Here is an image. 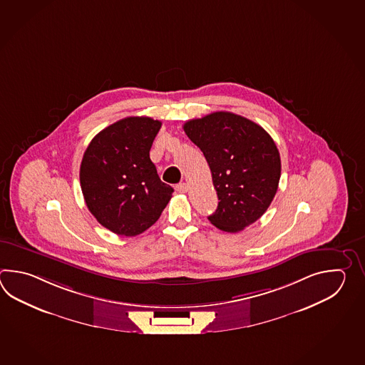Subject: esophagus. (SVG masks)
I'll return each mask as SVG.
<instances>
[{"label": "esophagus", "mask_w": 365, "mask_h": 365, "mask_svg": "<svg viewBox=\"0 0 365 365\" xmlns=\"http://www.w3.org/2000/svg\"><path fill=\"white\" fill-rule=\"evenodd\" d=\"M175 189L179 192V193H186L187 190H189V186L186 182H181V184H178V185L175 186Z\"/></svg>", "instance_id": "1"}]
</instances>
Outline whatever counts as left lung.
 I'll list each match as a JSON object with an SVG mask.
<instances>
[{
    "instance_id": "1",
    "label": "left lung",
    "mask_w": 365,
    "mask_h": 365,
    "mask_svg": "<svg viewBox=\"0 0 365 365\" xmlns=\"http://www.w3.org/2000/svg\"><path fill=\"white\" fill-rule=\"evenodd\" d=\"M201 148L217 190L209 220L225 232H239L264 215L278 190L280 156L270 134L231 112H214L184 124Z\"/></svg>"
}]
</instances>
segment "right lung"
Wrapping results in <instances>:
<instances>
[{"label": "right lung", "mask_w": 365, "mask_h": 365, "mask_svg": "<svg viewBox=\"0 0 365 365\" xmlns=\"http://www.w3.org/2000/svg\"><path fill=\"white\" fill-rule=\"evenodd\" d=\"M162 123L126 117L98 133L86 148L79 180L86 205L103 227L121 236L145 232L173 189L162 182L150 148Z\"/></svg>", "instance_id": "right-lung-1"}]
</instances>
